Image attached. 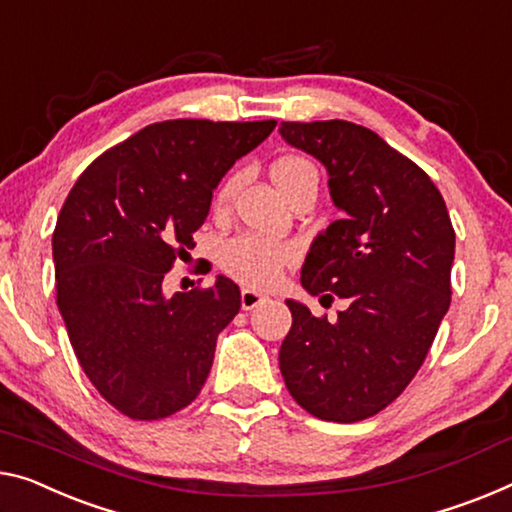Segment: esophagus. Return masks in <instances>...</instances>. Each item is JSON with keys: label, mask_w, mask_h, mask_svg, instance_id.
I'll list each match as a JSON object with an SVG mask.
<instances>
[{"label": "esophagus", "mask_w": 512, "mask_h": 512, "mask_svg": "<svg viewBox=\"0 0 512 512\" xmlns=\"http://www.w3.org/2000/svg\"><path fill=\"white\" fill-rule=\"evenodd\" d=\"M265 300H267L265 295L256 293V290H249V288H245L240 293V304H242V309H245V311L256 309V306H261Z\"/></svg>", "instance_id": "esophagus-1"}]
</instances>
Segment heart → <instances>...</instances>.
<instances>
[{"label":"heart","instance_id":"obj_1","mask_svg":"<svg viewBox=\"0 0 512 512\" xmlns=\"http://www.w3.org/2000/svg\"><path fill=\"white\" fill-rule=\"evenodd\" d=\"M270 174L286 199L295 190H300L302 185L318 183L316 164H313L309 157L295 153L277 157ZM240 183L242 174L240 171H233V174L226 176L222 183L217 185L215 196H212V208H215L217 215H224V212L231 210L235 194L240 190ZM217 261L219 267H222L231 279L242 283V286L267 290L277 286L283 272L300 261V247L290 240L242 233L222 242Z\"/></svg>","mask_w":512,"mask_h":512}]
</instances>
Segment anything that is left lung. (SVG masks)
Wrapping results in <instances>:
<instances>
[{
	"mask_svg": "<svg viewBox=\"0 0 512 512\" xmlns=\"http://www.w3.org/2000/svg\"><path fill=\"white\" fill-rule=\"evenodd\" d=\"M281 137L325 164L345 215L302 267L311 295L348 302L336 322L286 302L279 368L295 403L355 423L393 403L426 359L451 304L455 231L444 196L410 157L350 121H283Z\"/></svg>",
	"mask_w": 512,
	"mask_h": 512,
	"instance_id": "obj_1",
	"label": "left lung"
}]
</instances>
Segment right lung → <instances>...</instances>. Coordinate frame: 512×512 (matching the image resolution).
Wrapping results in <instances>:
<instances>
[{
  "instance_id": "obj_1",
  "label": "right lung",
  "mask_w": 512,
  "mask_h": 512,
  "mask_svg": "<svg viewBox=\"0 0 512 512\" xmlns=\"http://www.w3.org/2000/svg\"><path fill=\"white\" fill-rule=\"evenodd\" d=\"M274 125H146L98 155L66 196L52 233L57 306L82 371L128 419H167L206 382L240 290L219 277L164 297L162 279L196 245L219 180Z\"/></svg>"
}]
</instances>
